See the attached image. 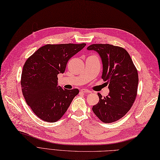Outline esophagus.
I'll use <instances>...</instances> for the list:
<instances>
[{
	"label": "esophagus",
	"mask_w": 160,
	"mask_h": 160,
	"mask_svg": "<svg viewBox=\"0 0 160 160\" xmlns=\"http://www.w3.org/2000/svg\"><path fill=\"white\" fill-rule=\"evenodd\" d=\"M81 92L82 93H90L91 91H89V89H83L81 90Z\"/></svg>",
	"instance_id": "esophagus-1"
}]
</instances>
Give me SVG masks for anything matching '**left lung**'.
I'll return each instance as SVG.
<instances>
[{"instance_id":"left-lung-1","label":"left lung","mask_w":160,"mask_h":160,"mask_svg":"<svg viewBox=\"0 0 160 160\" xmlns=\"http://www.w3.org/2000/svg\"><path fill=\"white\" fill-rule=\"evenodd\" d=\"M87 49L99 55L103 65L101 78L109 84V93L102 97L92 110L101 122L112 123L126 114L136 98L138 73L128 51L109 44H93Z\"/></svg>"}]
</instances>
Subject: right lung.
<instances>
[{
    "label": "right lung",
    "mask_w": 160,
    "mask_h": 160,
    "mask_svg": "<svg viewBox=\"0 0 160 160\" xmlns=\"http://www.w3.org/2000/svg\"><path fill=\"white\" fill-rule=\"evenodd\" d=\"M85 45H46L26 61L21 75L22 94L27 105L41 119L57 122L79 93L77 89L69 90L58 85L57 75L63 73L68 61Z\"/></svg>",
    "instance_id": "add662e5"
}]
</instances>
